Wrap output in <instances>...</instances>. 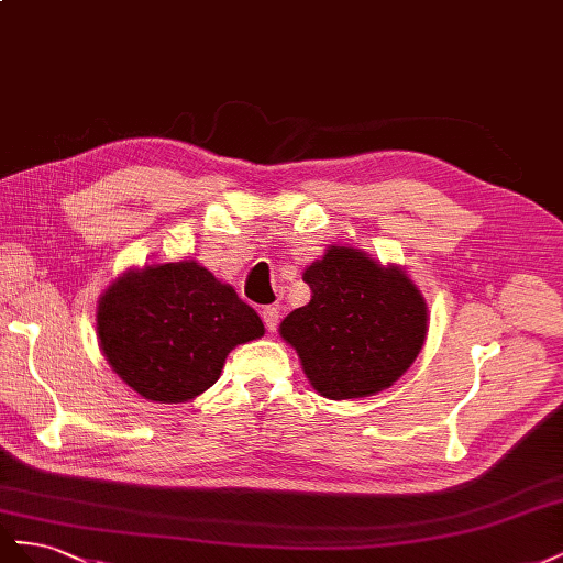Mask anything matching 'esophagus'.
Instances as JSON below:
<instances>
[{
    "label": "esophagus",
    "mask_w": 563,
    "mask_h": 563,
    "mask_svg": "<svg viewBox=\"0 0 563 563\" xmlns=\"http://www.w3.org/2000/svg\"><path fill=\"white\" fill-rule=\"evenodd\" d=\"M262 318H264L266 330L268 332H276V328L280 323V307H278V303H271V307H264Z\"/></svg>",
    "instance_id": "34e87169"
}]
</instances>
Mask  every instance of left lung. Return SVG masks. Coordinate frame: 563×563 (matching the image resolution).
<instances>
[{"label": "left lung", "instance_id": "obj_1", "mask_svg": "<svg viewBox=\"0 0 563 563\" xmlns=\"http://www.w3.org/2000/svg\"><path fill=\"white\" fill-rule=\"evenodd\" d=\"M311 301L280 323L311 387L330 400L375 396L420 356L427 299L398 264L349 245H330L303 271Z\"/></svg>", "mask_w": 563, "mask_h": 563}]
</instances>
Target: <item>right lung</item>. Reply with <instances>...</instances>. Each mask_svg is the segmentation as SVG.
<instances>
[{"label":"right lung","mask_w":563,"mask_h":563,"mask_svg":"<svg viewBox=\"0 0 563 563\" xmlns=\"http://www.w3.org/2000/svg\"><path fill=\"white\" fill-rule=\"evenodd\" d=\"M115 375L153 404H188L219 379L238 344L264 336L256 311L196 260L126 268L96 303Z\"/></svg>","instance_id":"add662e5"}]
</instances>
